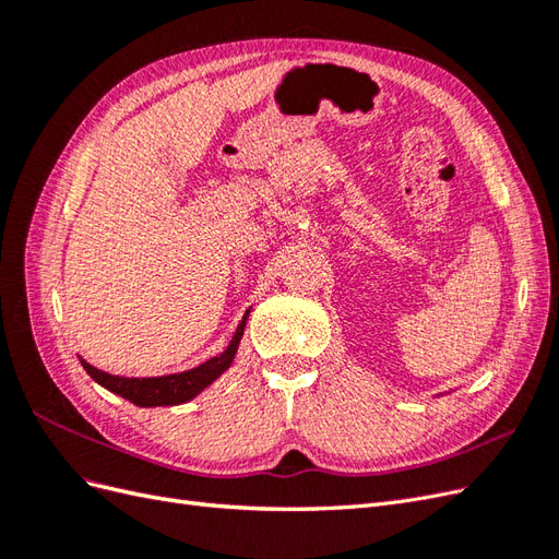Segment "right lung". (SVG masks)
I'll return each mask as SVG.
<instances>
[{"instance_id": "add662e5", "label": "right lung", "mask_w": 559, "mask_h": 559, "mask_svg": "<svg viewBox=\"0 0 559 559\" xmlns=\"http://www.w3.org/2000/svg\"><path fill=\"white\" fill-rule=\"evenodd\" d=\"M249 310L245 312L242 321L238 324V331H235L233 341L228 347L218 354V357L207 359L205 364H200L191 370H183V373H173V376H160V378H121V376H111L105 373V370H97L95 366L86 364L81 359V366L86 368V373L97 382L103 384L109 392L123 396L126 401L140 405V408H156V405H179L195 399L202 389H207L224 370L230 368L235 352L240 347V337L245 333Z\"/></svg>"}]
</instances>
